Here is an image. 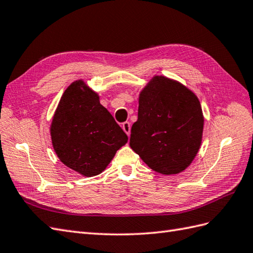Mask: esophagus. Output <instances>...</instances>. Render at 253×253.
Here are the masks:
<instances>
[{
  "mask_svg": "<svg viewBox=\"0 0 253 253\" xmlns=\"http://www.w3.org/2000/svg\"><path fill=\"white\" fill-rule=\"evenodd\" d=\"M122 128H123V130H124L127 133V135H130V128H131L130 123H129V122H124L122 124Z\"/></svg>",
  "mask_w": 253,
  "mask_h": 253,
  "instance_id": "obj_1",
  "label": "esophagus"
}]
</instances>
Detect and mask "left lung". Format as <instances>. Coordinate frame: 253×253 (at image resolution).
I'll use <instances>...</instances> for the list:
<instances>
[{
    "label": "left lung",
    "mask_w": 253,
    "mask_h": 253,
    "mask_svg": "<svg viewBox=\"0 0 253 253\" xmlns=\"http://www.w3.org/2000/svg\"><path fill=\"white\" fill-rule=\"evenodd\" d=\"M203 125L198 97L175 80L155 76L140 93L129 144L152 170L177 174L198 154Z\"/></svg>",
    "instance_id": "left-lung-1"
}]
</instances>
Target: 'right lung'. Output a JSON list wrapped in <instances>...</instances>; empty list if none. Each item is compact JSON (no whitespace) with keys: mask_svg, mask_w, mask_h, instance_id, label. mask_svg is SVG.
I'll list each match as a JSON object with an SVG mask.
<instances>
[{"mask_svg":"<svg viewBox=\"0 0 253 253\" xmlns=\"http://www.w3.org/2000/svg\"><path fill=\"white\" fill-rule=\"evenodd\" d=\"M54 151L62 163L84 176L98 175L128 137L99 96L82 80L65 90L50 127Z\"/></svg>","mask_w":253,"mask_h":253,"instance_id":"1","label":"right lung"}]
</instances>
